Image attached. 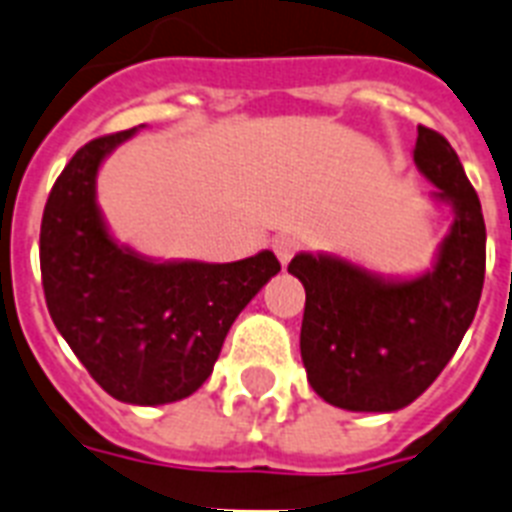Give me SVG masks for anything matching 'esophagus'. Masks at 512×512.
<instances>
[{
  "instance_id": "esophagus-1",
  "label": "esophagus",
  "mask_w": 512,
  "mask_h": 512,
  "mask_svg": "<svg viewBox=\"0 0 512 512\" xmlns=\"http://www.w3.org/2000/svg\"><path fill=\"white\" fill-rule=\"evenodd\" d=\"M273 252L281 263H289L297 252H302V242H299L297 236H289V234H281L273 239Z\"/></svg>"
}]
</instances>
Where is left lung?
Returning <instances> with one entry per match:
<instances>
[{
  "mask_svg": "<svg viewBox=\"0 0 512 512\" xmlns=\"http://www.w3.org/2000/svg\"><path fill=\"white\" fill-rule=\"evenodd\" d=\"M413 157L455 210L431 273L381 281L334 257L289 263L305 286L299 350L307 381L344 410L392 413L421 397L463 342L484 289V215L458 152L434 128L418 126Z\"/></svg>",
  "mask_w": 512,
  "mask_h": 512,
  "instance_id": "8db88e82",
  "label": "left lung"
}]
</instances>
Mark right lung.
<instances>
[{"label":"right lung","mask_w":512,"mask_h":512,"mask_svg":"<svg viewBox=\"0 0 512 512\" xmlns=\"http://www.w3.org/2000/svg\"><path fill=\"white\" fill-rule=\"evenodd\" d=\"M131 131L83 144L41 218V286L54 326L107 394L131 405L184 400L213 373L228 328L281 263H149L112 242L94 202L99 162Z\"/></svg>","instance_id":"obj_1"}]
</instances>
